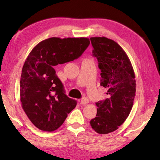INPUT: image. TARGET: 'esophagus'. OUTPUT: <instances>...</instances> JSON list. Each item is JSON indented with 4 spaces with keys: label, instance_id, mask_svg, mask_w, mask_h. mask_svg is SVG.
Returning <instances> with one entry per match:
<instances>
[{
    "label": "esophagus",
    "instance_id": "esophagus-1",
    "mask_svg": "<svg viewBox=\"0 0 160 160\" xmlns=\"http://www.w3.org/2000/svg\"><path fill=\"white\" fill-rule=\"evenodd\" d=\"M81 104L82 105H85V104H87V103H88L89 102V100L87 99V98H82V100H81Z\"/></svg>",
    "mask_w": 160,
    "mask_h": 160
}]
</instances>
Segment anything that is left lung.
I'll return each mask as SVG.
<instances>
[{"label": "left lung", "instance_id": "obj_1", "mask_svg": "<svg viewBox=\"0 0 160 160\" xmlns=\"http://www.w3.org/2000/svg\"><path fill=\"white\" fill-rule=\"evenodd\" d=\"M92 54L101 71L100 85L108 98L96 102L97 114L90 121L99 134H108L119 128L128 117L136 91L135 76L130 59L114 41L106 37L90 38Z\"/></svg>", "mask_w": 160, "mask_h": 160}]
</instances>
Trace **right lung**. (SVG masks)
<instances>
[{
  "label": "right lung",
  "mask_w": 160,
  "mask_h": 160,
  "mask_svg": "<svg viewBox=\"0 0 160 160\" xmlns=\"http://www.w3.org/2000/svg\"><path fill=\"white\" fill-rule=\"evenodd\" d=\"M89 45L84 37H52L30 52L22 70L19 94L24 111L39 130H57L75 108L77 102L65 94L54 67L78 58Z\"/></svg>",
  "instance_id": "obj_1"
}]
</instances>
